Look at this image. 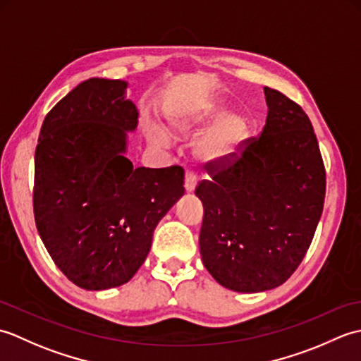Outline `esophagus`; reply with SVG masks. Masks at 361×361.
Segmentation results:
<instances>
[{
    "label": "esophagus",
    "mask_w": 361,
    "mask_h": 361,
    "mask_svg": "<svg viewBox=\"0 0 361 361\" xmlns=\"http://www.w3.org/2000/svg\"><path fill=\"white\" fill-rule=\"evenodd\" d=\"M197 186V175L192 171H188L185 176V188L188 192H192Z\"/></svg>",
    "instance_id": "34e87169"
}]
</instances>
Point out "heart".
I'll list each match as a JSON object with an SVG mask.
<instances>
[{
	"instance_id": "obj_1",
	"label": "heart",
	"mask_w": 361,
	"mask_h": 361,
	"mask_svg": "<svg viewBox=\"0 0 361 361\" xmlns=\"http://www.w3.org/2000/svg\"><path fill=\"white\" fill-rule=\"evenodd\" d=\"M224 104L219 101H204L175 114L171 126L180 135L195 133L214 119L224 116ZM248 136V121L240 114H228L209 128L202 140L195 144L194 153L204 164L224 163V161L231 159L242 149ZM150 141L159 147H167V145H171V136L164 130L155 127L150 132Z\"/></svg>"
}]
</instances>
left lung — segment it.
I'll use <instances>...</instances> for the list:
<instances>
[{
    "label": "left lung",
    "instance_id": "obj_1",
    "mask_svg": "<svg viewBox=\"0 0 361 361\" xmlns=\"http://www.w3.org/2000/svg\"><path fill=\"white\" fill-rule=\"evenodd\" d=\"M268 114L239 153L208 164L200 252L220 286L257 293L281 286L301 264L323 212L326 169L305 111L265 87Z\"/></svg>",
    "mask_w": 361,
    "mask_h": 361
}]
</instances>
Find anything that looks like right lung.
I'll return each instance as SVG.
<instances>
[{
    "label": "right lung",
    "instance_id": "add662e5",
    "mask_svg": "<svg viewBox=\"0 0 361 361\" xmlns=\"http://www.w3.org/2000/svg\"><path fill=\"white\" fill-rule=\"evenodd\" d=\"M127 83L88 79L46 114L35 149L34 217L60 271L106 290L133 278L153 231L185 194V171L133 167L127 132L137 110Z\"/></svg>",
    "mask_w": 361,
    "mask_h": 361
}]
</instances>
